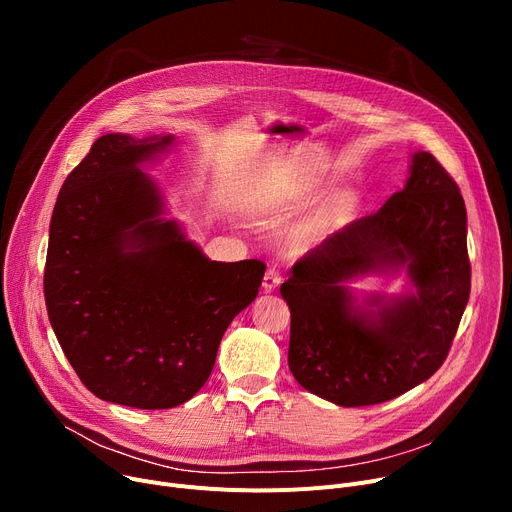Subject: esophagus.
Instances as JSON below:
<instances>
[{"instance_id":"1","label":"esophagus","mask_w":512,"mask_h":512,"mask_svg":"<svg viewBox=\"0 0 512 512\" xmlns=\"http://www.w3.org/2000/svg\"><path fill=\"white\" fill-rule=\"evenodd\" d=\"M282 284V274L276 270V267H270L263 276V288L265 290H276Z\"/></svg>"}]
</instances>
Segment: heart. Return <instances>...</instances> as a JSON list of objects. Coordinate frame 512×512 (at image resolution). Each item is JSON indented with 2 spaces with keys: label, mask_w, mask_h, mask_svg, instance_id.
I'll return each mask as SVG.
<instances>
[{
  "label": "heart",
  "mask_w": 512,
  "mask_h": 512,
  "mask_svg": "<svg viewBox=\"0 0 512 512\" xmlns=\"http://www.w3.org/2000/svg\"><path fill=\"white\" fill-rule=\"evenodd\" d=\"M332 213L330 211H319L315 215H311V218H305L301 220L299 224H294L288 234H286V240L288 245L294 249V251H307L311 249L313 245H317V242L321 238H326L328 232L332 230Z\"/></svg>",
  "instance_id": "heart-1"
}]
</instances>
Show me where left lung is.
Returning a JSON list of instances; mask_svg holds the SVG:
<instances>
[{"mask_svg":"<svg viewBox=\"0 0 512 512\" xmlns=\"http://www.w3.org/2000/svg\"><path fill=\"white\" fill-rule=\"evenodd\" d=\"M400 266L413 293L356 305L346 281ZM280 292L290 309L288 367L305 390L340 407L405 394L440 369L469 301L459 186L432 153H413L405 188L294 263Z\"/></svg>","mask_w":512,"mask_h":512,"instance_id":"8db88e82","label":"left lung"}]
</instances>
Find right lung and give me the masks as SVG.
<instances>
[{
  "label": "right lung",
  "mask_w": 512,
  "mask_h": 512,
  "mask_svg": "<svg viewBox=\"0 0 512 512\" xmlns=\"http://www.w3.org/2000/svg\"><path fill=\"white\" fill-rule=\"evenodd\" d=\"M172 143L103 134L64 180L49 224L51 328L80 382L134 409H172L203 388L265 274L259 259H207L161 218L164 201L139 166Z\"/></svg>",
  "instance_id": "1"
}]
</instances>
